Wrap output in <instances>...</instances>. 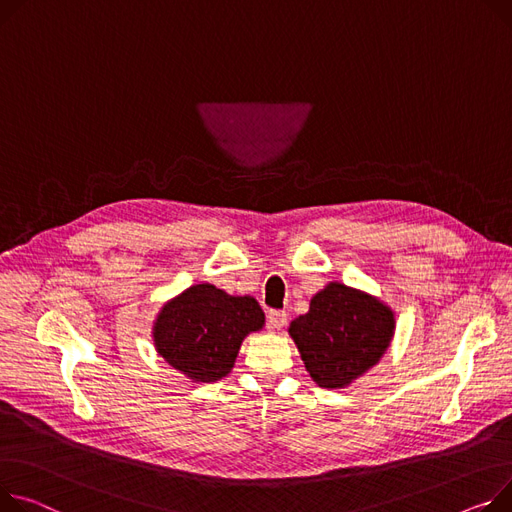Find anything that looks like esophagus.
Masks as SVG:
<instances>
[{
	"instance_id": "esophagus-1",
	"label": "esophagus",
	"mask_w": 512,
	"mask_h": 512,
	"mask_svg": "<svg viewBox=\"0 0 512 512\" xmlns=\"http://www.w3.org/2000/svg\"><path fill=\"white\" fill-rule=\"evenodd\" d=\"M288 323V315L284 311H269L267 313V325L271 331H280Z\"/></svg>"
}]
</instances>
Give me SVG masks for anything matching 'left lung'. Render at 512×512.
<instances>
[{"label":"left lung","mask_w":512,"mask_h":512,"mask_svg":"<svg viewBox=\"0 0 512 512\" xmlns=\"http://www.w3.org/2000/svg\"><path fill=\"white\" fill-rule=\"evenodd\" d=\"M306 372L323 389H346L379 364L395 335V311L364 290L329 282L288 327Z\"/></svg>","instance_id":"obj_1"}]
</instances>
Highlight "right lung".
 <instances>
[{
	"instance_id": "1",
	"label": "right lung",
	"mask_w": 512,
	"mask_h": 512,
	"mask_svg": "<svg viewBox=\"0 0 512 512\" xmlns=\"http://www.w3.org/2000/svg\"><path fill=\"white\" fill-rule=\"evenodd\" d=\"M263 325L253 296H232L203 282L160 306L152 339L158 356L191 383H216L234 368L243 339Z\"/></svg>"
}]
</instances>
